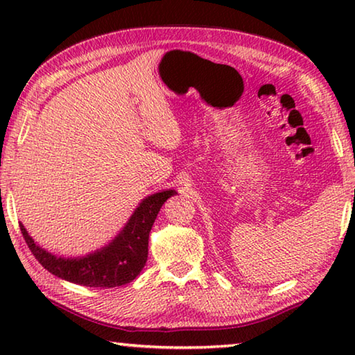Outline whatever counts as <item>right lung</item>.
Instances as JSON below:
<instances>
[{"instance_id":"1","label":"right lung","mask_w":355,"mask_h":355,"mask_svg":"<svg viewBox=\"0 0 355 355\" xmlns=\"http://www.w3.org/2000/svg\"><path fill=\"white\" fill-rule=\"evenodd\" d=\"M175 191H163L142 200L128 224L106 248L84 258H61L35 245L20 224L21 235L29 250L48 272L71 284L94 288H114L135 280L146 266L148 255V235L163 203Z\"/></svg>"}]
</instances>
